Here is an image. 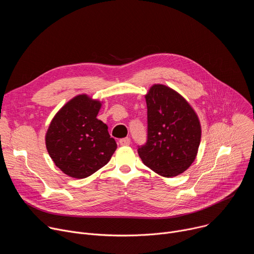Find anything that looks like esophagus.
I'll list each match as a JSON object with an SVG mask.
<instances>
[{
    "instance_id": "esophagus-1",
    "label": "esophagus",
    "mask_w": 254,
    "mask_h": 254,
    "mask_svg": "<svg viewBox=\"0 0 254 254\" xmlns=\"http://www.w3.org/2000/svg\"><path fill=\"white\" fill-rule=\"evenodd\" d=\"M120 143H121V146H128V144L130 143V138L129 137L121 138L120 139Z\"/></svg>"
}]
</instances>
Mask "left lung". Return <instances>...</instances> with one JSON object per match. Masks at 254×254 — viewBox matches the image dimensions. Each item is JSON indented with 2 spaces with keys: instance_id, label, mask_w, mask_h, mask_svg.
Returning a JSON list of instances; mask_svg holds the SVG:
<instances>
[{
  "instance_id": "1",
  "label": "left lung",
  "mask_w": 254,
  "mask_h": 254,
  "mask_svg": "<svg viewBox=\"0 0 254 254\" xmlns=\"http://www.w3.org/2000/svg\"><path fill=\"white\" fill-rule=\"evenodd\" d=\"M144 97L148 140L137 150L139 158L163 177L184 173L195 161L201 141L196 112L179 92L164 84H154Z\"/></svg>"
}]
</instances>
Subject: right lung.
<instances>
[{"mask_svg": "<svg viewBox=\"0 0 254 254\" xmlns=\"http://www.w3.org/2000/svg\"><path fill=\"white\" fill-rule=\"evenodd\" d=\"M102 102L79 94L52 119L45 135L46 149L64 174L86 178L110 162L118 146L107 126L96 117Z\"/></svg>", "mask_w": 254, "mask_h": 254, "instance_id": "add662e5", "label": "right lung"}]
</instances>
